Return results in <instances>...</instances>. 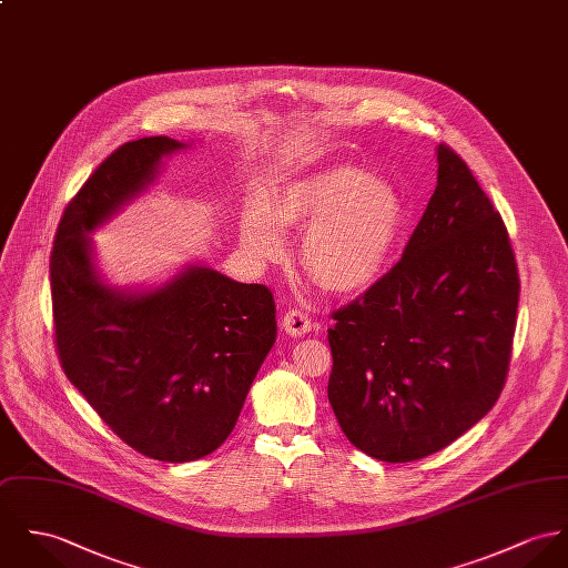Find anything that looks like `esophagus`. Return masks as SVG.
<instances>
[{
  "label": "esophagus",
  "instance_id": "34e87169",
  "mask_svg": "<svg viewBox=\"0 0 568 568\" xmlns=\"http://www.w3.org/2000/svg\"><path fill=\"white\" fill-rule=\"evenodd\" d=\"M282 327L291 336H306L312 332V321L304 310H288L282 316Z\"/></svg>",
  "mask_w": 568,
  "mask_h": 568
}]
</instances>
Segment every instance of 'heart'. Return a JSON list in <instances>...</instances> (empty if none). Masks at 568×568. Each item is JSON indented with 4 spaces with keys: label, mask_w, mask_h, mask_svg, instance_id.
Wrapping results in <instances>:
<instances>
[{
    "label": "heart",
    "mask_w": 568,
    "mask_h": 568,
    "mask_svg": "<svg viewBox=\"0 0 568 568\" xmlns=\"http://www.w3.org/2000/svg\"><path fill=\"white\" fill-rule=\"evenodd\" d=\"M406 221L395 186L356 164L341 162L284 184L271 206L252 200L243 221L245 250L258 260L284 252V230H306L300 264L332 295H358L382 275Z\"/></svg>",
    "instance_id": "1"
}]
</instances>
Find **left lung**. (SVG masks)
<instances>
[{
  "label": "left lung",
  "mask_w": 568,
  "mask_h": 568,
  "mask_svg": "<svg viewBox=\"0 0 568 568\" xmlns=\"http://www.w3.org/2000/svg\"><path fill=\"white\" fill-rule=\"evenodd\" d=\"M438 182L402 260L327 329V397L354 447L382 463L432 456L501 395L518 273L499 212L465 160L436 148Z\"/></svg>",
  "instance_id": "left-lung-1"
}]
</instances>
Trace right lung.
<instances>
[{
	"label": "right lung",
	"mask_w": 568,
	"mask_h": 568,
	"mask_svg": "<svg viewBox=\"0 0 568 568\" xmlns=\"http://www.w3.org/2000/svg\"><path fill=\"white\" fill-rule=\"evenodd\" d=\"M186 148L148 136L108 155L64 207L50 260L55 347L69 382L121 440L171 465L225 443L277 334L266 286L202 262L155 286L103 280L91 234Z\"/></svg>",
	"instance_id": "right-lung-1"
}]
</instances>
